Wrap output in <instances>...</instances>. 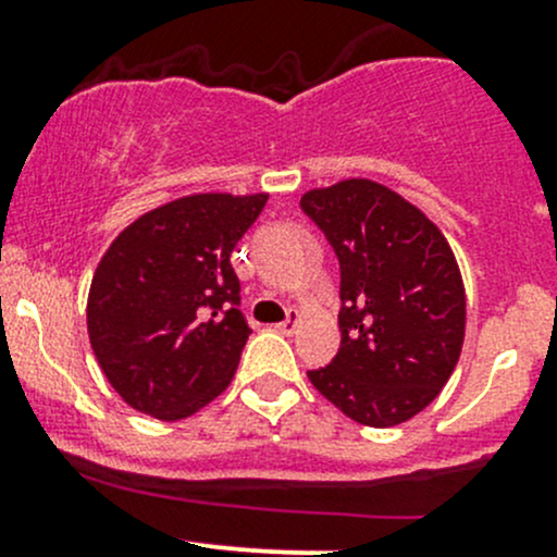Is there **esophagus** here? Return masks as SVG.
Masks as SVG:
<instances>
[{
	"label": "esophagus",
	"instance_id": "obj_1",
	"mask_svg": "<svg viewBox=\"0 0 557 557\" xmlns=\"http://www.w3.org/2000/svg\"><path fill=\"white\" fill-rule=\"evenodd\" d=\"M296 325H299V312H290L288 320H283V323H277V331L280 334L290 336L296 331Z\"/></svg>",
	"mask_w": 557,
	"mask_h": 557
}]
</instances>
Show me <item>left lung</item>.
I'll return each mask as SVG.
<instances>
[{
	"instance_id": "obj_1",
	"label": "left lung",
	"mask_w": 557,
	"mask_h": 557,
	"mask_svg": "<svg viewBox=\"0 0 557 557\" xmlns=\"http://www.w3.org/2000/svg\"><path fill=\"white\" fill-rule=\"evenodd\" d=\"M339 258V352L307 372L356 423L391 429L423 412L450 380L466 294L445 234L404 196L352 177L301 196Z\"/></svg>"
}]
</instances>
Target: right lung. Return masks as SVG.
<instances>
[{
  "label": "right lung",
  "instance_id": "add662e5",
  "mask_svg": "<svg viewBox=\"0 0 557 557\" xmlns=\"http://www.w3.org/2000/svg\"><path fill=\"white\" fill-rule=\"evenodd\" d=\"M267 199L183 196L107 247L88 290V339L128 407L183 420L232 383L250 336L232 250Z\"/></svg>",
  "mask_w": 557,
  "mask_h": 557
}]
</instances>
